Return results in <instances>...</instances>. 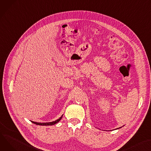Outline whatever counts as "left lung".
<instances>
[{
  "label": "left lung",
  "mask_w": 151,
  "mask_h": 151,
  "mask_svg": "<svg viewBox=\"0 0 151 151\" xmlns=\"http://www.w3.org/2000/svg\"><path fill=\"white\" fill-rule=\"evenodd\" d=\"M121 127H119V128H121ZM117 129H119V128H117Z\"/></svg>",
  "instance_id": "1"
}]
</instances>
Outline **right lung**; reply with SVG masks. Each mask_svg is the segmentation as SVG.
Wrapping results in <instances>:
<instances>
[{"label": "right lung", "mask_w": 151, "mask_h": 151, "mask_svg": "<svg viewBox=\"0 0 151 151\" xmlns=\"http://www.w3.org/2000/svg\"><path fill=\"white\" fill-rule=\"evenodd\" d=\"M63 115L60 117L59 119H58L57 120H56V121L55 122H48V123H37V122H32L35 124H37V125H41V126H52V125H54L55 124H56L57 123H58L60 120L61 119L62 117H63Z\"/></svg>", "instance_id": "1"}]
</instances>
